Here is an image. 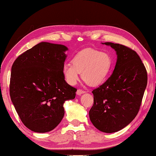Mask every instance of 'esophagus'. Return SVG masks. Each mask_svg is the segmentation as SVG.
Masks as SVG:
<instances>
[{"label":"esophagus","mask_w":156,"mask_h":156,"mask_svg":"<svg viewBox=\"0 0 156 156\" xmlns=\"http://www.w3.org/2000/svg\"><path fill=\"white\" fill-rule=\"evenodd\" d=\"M85 93V91H84V90H81V89H78L77 90V92H76V94H77L78 95H80L82 94H83V93Z\"/></svg>","instance_id":"1"}]
</instances>
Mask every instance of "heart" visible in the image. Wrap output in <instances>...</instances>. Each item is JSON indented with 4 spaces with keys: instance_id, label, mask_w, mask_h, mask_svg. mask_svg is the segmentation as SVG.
Here are the masks:
<instances>
[{
    "instance_id": "obj_1",
    "label": "heart",
    "mask_w": 156,
    "mask_h": 156,
    "mask_svg": "<svg viewBox=\"0 0 156 156\" xmlns=\"http://www.w3.org/2000/svg\"><path fill=\"white\" fill-rule=\"evenodd\" d=\"M112 67V58L108 53L87 48L76 54L72 64L65 63L62 69L67 84L73 86L81 77L90 86H97L108 76Z\"/></svg>"
}]
</instances>
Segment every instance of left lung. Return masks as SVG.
<instances>
[{"mask_svg":"<svg viewBox=\"0 0 156 156\" xmlns=\"http://www.w3.org/2000/svg\"><path fill=\"white\" fill-rule=\"evenodd\" d=\"M117 62L110 78L92 91L94 102L89 110L90 120L105 133L119 131L137 115L147 84L144 64L135 51L111 42Z\"/></svg>","mask_w":156,"mask_h":156,"instance_id":"1","label":"left lung"}]
</instances>
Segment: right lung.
<instances>
[{
	"mask_svg": "<svg viewBox=\"0 0 156 156\" xmlns=\"http://www.w3.org/2000/svg\"><path fill=\"white\" fill-rule=\"evenodd\" d=\"M67 47L41 42L20 55L11 67L10 97L22 122L31 131H52L63 119V104L76 89L62 72Z\"/></svg>",
	"mask_w": 156,
	"mask_h": 156,
	"instance_id": "obj_1",
	"label": "right lung"
}]
</instances>
